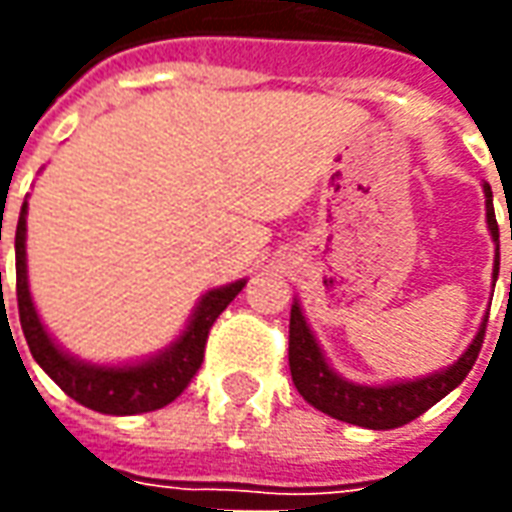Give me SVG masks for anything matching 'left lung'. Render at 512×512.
Wrapping results in <instances>:
<instances>
[{"mask_svg":"<svg viewBox=\"0 0 512 512\" xmlns=\"http://www.w3.org/2000/svg\"><path fill=\"white\" fill-rule=\"evenodd\" d=\"M491 200H494V194H491V186L485 183L488 227H491V235H494L496 241V279V274H499V224H496ZM485 323H488V315H485V321L480 326L477 337H474V343L466 348V354L455 365L447 367L444 373H433V376L406 381V384L362 386L345 381V378L334 373L332 367L326 365L321 348H318L310 326H307L304 315H301V307L293 304V310H290L288 340L290 376H293V384L299 389V395L310 406H315L323 414H329V417L370 430L400 428V425H406L411 419H417L419 414H425L430 406H436L441 397L450 395L452 389L469 376V370L474 367L477 356H480V348H483Z\"/></svg>","mask_w":512,"mask_h":512,"instance_id":"obj_1","label":"left lung"}]
</instances>
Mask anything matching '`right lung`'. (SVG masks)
<instances>
[{
	"instance_id": "add662e5",
	"label": "right lung",
	"mask_w": 512,
	"mask_h": 512,
	"mask_svg": "<svg viewBox=\"0 0 512 512\" xmlns=\"http://www.w3.org/2000/svg\"><path fill=\"white\" fill-rule=\"evenodd\" d=\"M244 285L246 282H233V285H224V288L208 290L197 304L186 332L180 334L178 340L169 345L164 354H158L156 359L126 367L84 365V362H76L73 356L62 354L60 348L54 345V340L46 334L38 312H35L27 285V202L21 205V216H18L16 227V299L18 318H21V329H24V337H27L29 351L65 395L73 397L82 406L93 408V411H101V414L126 417V414L156 411V408H164L167 403H172L189 386L191 378L197 376L211 326L227 310V304L241 293Z\"/></svg>"
}]
</instances>
